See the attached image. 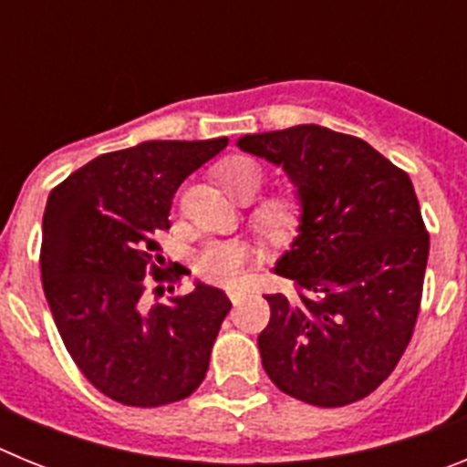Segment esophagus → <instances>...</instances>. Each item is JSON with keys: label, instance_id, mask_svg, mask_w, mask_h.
<instances>
[{"label": "esophagus", "instance_id": "esophagus-1", "mask_svg": "<svg viewBox=\"0 0 467 467\" xmlns=\"http://www.w3.org/2000/svg\"><path fill=\"white\" fill-rule=\"evenodd\" d=\"M229 299L234 301V304H241V301L245 299V292H243V290H229Z\"/></svg>", "mask_w": 467, "mask_h": 467}]
</instances>
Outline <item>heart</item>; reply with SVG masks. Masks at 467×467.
Wrapping results in <instances>:
<instances>
[{"instance_id": "b5f03b06", "label": "heart", "mask_w": 467, "mask_h": 467, "mask_svg": "<svg viewBox=\"0 0 467 467\" xmlns=\"http://www.w3.org/2000/svg\"><path fill=\"white\" fill-rule=\"evenodd\" d=\"M217 180L224 187L229 196L238 198L257 193L262 184V172L250 159L243 156H229L217 166ZM292 220V210L285 201H269L254 213V224L266 236H278L283 234ZM250 259V247L241 241H222L213 243L198 254L196 269L203 278L213 280L217 285H231L241 278L245 262Z\"/></svg>"}]
</instances>
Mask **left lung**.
I'll list each match as a JSON object with an SVG mask.
<instances>
[{"instance_id":"8db88e82","label":"left lung","mask_w":467,"mask_h":467,"mask_svg":"<svg viewBox=\"0 0 467 467\" xmlns=\"http://www.w3.org/2000/svg\"><path fill=\"white\" fill-rule=\"evenodd\" d=\"M236 144L283 168L299 203L274 266L296 292L266 295L264 369L301 402H358L390 377L419 316L431 243L414 184L372 144L317 123Z\"/></svg>"}]
</instances>
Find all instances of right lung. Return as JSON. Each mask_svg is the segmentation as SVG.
Returning <instances> with one entry per match:
<instances>
[{
    "mask_svg": "<svg viewBox=\"0 0 467 467\" xmlns=\"http://www.w3.org/2000/svg\"><path fill=\"white\" fill-rule=\"evenodd\" d=\"M226 144L147 140L93 159L47 201L41 285L56 327L84 377L128 407L184 400L208 372L229 296L193 280L189 295L150 304L144 275L168 278L156 234L171 229L177 187Z\"/></svg>",
    "mask_w": 467,
    "mask_h": 467,
    "instance_id": "add662e5",
    "label": "right lung"
}]
</instances>
